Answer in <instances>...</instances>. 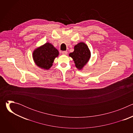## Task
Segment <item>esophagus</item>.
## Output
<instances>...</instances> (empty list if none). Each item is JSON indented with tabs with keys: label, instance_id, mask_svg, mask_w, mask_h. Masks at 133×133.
Listing matches in <instances>:
<instances>
[{
	"label": "esophagus",
	"instance_id": "34e87169",
	"mask_svg": "<svg viewBox=\"0 0 133 133\" xmlns=\"http://www.w3.org/2000/svg\"><path fill=\"white\" fill-rule=\"evenodd\" d=\"M67 51H62V54L63 55H67Z\"/></svg>",
	"mask_w": 133,
	"mask_h": 133
}]
</instances>
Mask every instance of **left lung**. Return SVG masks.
<instances>
[{"label": "left lung", "mask_w": 133, "mask_h": 133, "mask_svg": "<svg viewBox=\"0 0 133 133\" xmlns=\"http://www.w3.org/2000/svg\"><path fill=\"white\" fill-rule=\"evenodd\" d=\"M90 51L87 45L81 42L74 46V51L69 54L73 59L75 66L79 70H82L87 64L90 57Z\"/></svg>", "instance_id": "left-lung-1"}]
</instances>
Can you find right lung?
I'll use <instances>...</instances> for the list:
<instances>
[{
    "instance_id": "right-lung-1",
    "label": "right lung",
    "mask_w": 133,
    "mask_h": 133,
    "mask_svg": "<svg viewBox=\"0 0 133 133\" xmlns=\"http://www.w3.org/2000/svg\"><path fill=\"white\" fill-rule=\"evenodd\" d=\"M59 51L54 46L46 43L35 49L32 53V57L36 65L42 69L48 70L52 66L56 57H57Z\"/></svg>"
}]
</instances>
